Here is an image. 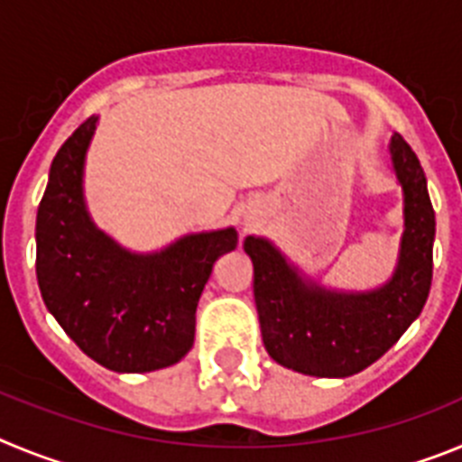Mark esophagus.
I'll use <instances>...</instances> for the list:
<instances>
[{"label":"esophagus","mask_w":462,"mask_h":462,"mask_svg":"<svg viewBox=\"0 0 462 462\" xmlns=\"http://www.w3.org/2000/svg\"><path fill=\"white\" fill-rule=\"evenodd\" d=\"M254 217H256V210H252V208H250V210H245V222H247V224L254 222Z\"/></svg>","instance_id":"obj_1"}]
</instances>
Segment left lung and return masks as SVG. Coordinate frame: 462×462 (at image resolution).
<instances>
[{
    "label": "left lung",
    "mask_w": 462,
    "mask_h": 462,
    "mask_svg": "<svg viewBox=\"0 0 462 462\" xmlns=\"http://www.w3.org/2000/svg\"><path fill=\"white\" fill-rule=\"evenodd\" d=\"M402 189V236L391 277L374 289H333L298 268L273 240L247 236L254 303L268 356L293 373L342 379L389 352L421 314L432 282L435 210L414 150L400 134L389 143Z\"/></svg>",
    "instance_id": "1"
}]
</instances>
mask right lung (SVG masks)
Wrapping results in <instances>:
<instances>
[{
  "label": "right lung",
  "mask_w": 462,
  "mask_h": 462,
  "mask_svg": "<svg viewBox=\"0 0 462 462\" xmlns=\"http://www.w3.org/2000/svg\"><path fill=\"white\" fill-rule=\"evenodd\" d=\"M99 117L64 141L36 212V280L64 333L113 373H152L187 356L212 266L238 247L234 226L132 252L94 224L85 159Z\"/></svg>",
  "instance_id": "1"
}]
</instances>
